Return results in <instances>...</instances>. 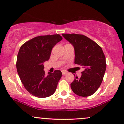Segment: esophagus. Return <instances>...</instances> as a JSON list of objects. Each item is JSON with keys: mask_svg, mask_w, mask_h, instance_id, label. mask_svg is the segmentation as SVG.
I'll return each mask as SVG.
<instances>
[{"mask_svg": "<svg viewBox=\"0 0 124 124\" xmlns=\"http://www.w3.org/2000/svg\"><path fill=\"white\" fill-rule=\"evenodd\" d=\"M62 75H66V74H67V72L65 71H62Z\"/></svg>", "mask_w": 124, "mask_h": 124, "instance_id": "1", "label": "esophagus"}]
</instances>
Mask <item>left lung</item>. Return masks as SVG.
Returning a JSON list of instances; mask_svg holds the SVG:
<instances>
[{
  "label": "left lung",
  "instance_id": "1",
  "mask_svg": "<svg viewBox=\"0 0 124 124\" xmlns=\"http://www.w3.org/2000/svg\"><path fill=\"white\" fill-rule=\"evenodd\" d=\"M74 46L75 62L85 69L80 78L76 77L71 88L76 95L87 97L99 88L106 70V61L101 47L82 34H62Z\"/></svg>",
  "mask_w": 124,
  "mask_h": 124
}]
</instances>
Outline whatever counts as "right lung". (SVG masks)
<instances>
[{
    "label": "right lung",
    "instance_id": "add662e5",
    "mask_svg": "<svg viewBox=\"0 0 124 124\" xmlns=\"http://www.w3.org/2000/svg\"><path fill=\"white\" fill-rule=\"evenodd\" d=\"M62 39L59 34L37 36L20 48L16 62L17 73L26 90L34 96L46 98L55 91L62 72L55 70L46 75L44 63L50 58L53 47Z\"/></svg>",
    "mask_w": 124,
    "mask_h": 124
}]
</instances>
